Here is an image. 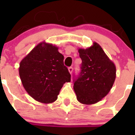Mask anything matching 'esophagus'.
I'll return each instance as SVG.
<instances>
[{"label":"esophagus","instance_id":"esophagus-1","mask_svg":"<svg viewBox=\"0 0 135 135\" xmlns=\"http://www.w3.org/2000/svg\"><path fill=\"white\" fill-rule=\"evenodd\" d=\"M69 72L70 73V74H72L73 73V68L72 67V66H70V67H69Z\"/></svg>","mask_w":135,"mask_h":135}]
</instances>
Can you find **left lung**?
<instances>
[{
    "instance_id": "obj_1",
    "label": "left lung",
    "mask_w": 135,
    "mask_h": 135,
    "mask_svg": "<svg viewBox=\"0 0 135 135\" xmlns=\"http://www.w3.org/2000/svg\"><path fill=\"white\" fill-rule=\"evenodd\" d=\"M82 62L74 83L77 100L86 105L95 104L107 96L116 77V69L100 45L93 42L87 49H78Z\"/></svg>"
}]
</instances>
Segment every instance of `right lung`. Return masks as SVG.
Returning <instances> with one entry per match:
<instances>
[{"instance_id": "add662e5", "label": "right lung", "mask_w": 135, "mask_h": 135, "mask_svg": "<svg viewBox=\"0 0 135 135\" xmlns=\"http://www.w3.org/2000/svg\"><path fill=\"white\" fill-rule=\"evenodd\" d=\"M63 60L58 47L45 42L35 46L21 60L19 74L23 86L36 101L54 103L63 84L70 81L71 76Z\"/></svg>"}]
</instances>
